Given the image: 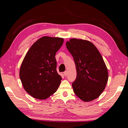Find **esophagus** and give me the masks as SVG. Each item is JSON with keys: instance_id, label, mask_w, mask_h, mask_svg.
I'll list each match as a JSON object with an SVG mask.
<instances>
[{"instance_id": "esophagus-1", "label": "esophagus", "mask_w": 128, "mask_h": 128, "mask_svg": "<svg viewBox=\"0 0 128 128\" xmlns=\"http://www.w3.org/2000/svg\"><path fill=\"white\" fill-rule=\"evenodd\" d=\"M64 75L65 76H67V71H65V72H64Z\"/></svg>"}]
</instances>
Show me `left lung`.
<instances>
[{
    "mask_svg": "<svg viewBox=\"0 0 128 128\" xmlns=\"http://www.w3.org/2000/svg\"><path fill=\"white\" fill-rule=\"evenodd\" d=\"M66 46L76 67L77 77L72 84L74 94L86 102L98 98L108 79L107 66L100 53L92 43L82 39L71 38Z\"/></svg>",
    "mask_w": 128,
    "mask_h": 128,
    "instance_id": "left-lung-1",
    "label": "left lung"
}]
</instances>
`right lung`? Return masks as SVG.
Segmentation results:
<instances>
[{"mask_svg": "<svg viewBox=\"0 0 128 128\" xmlns=\"http://www.w3.org/2000/svg\"><path fill=\"white\" fill-rule=\"evenodd\" d=\"M63 42L62 38L42 36L25 55L19 74L24 88L33 98H48L60 86L62 78L56 71L55 55Z\"/></svg>", "mask_w": 128, "mask_h": 128, "instance_id": "right-lung-1", "label": "right lung"}]
</instances>
